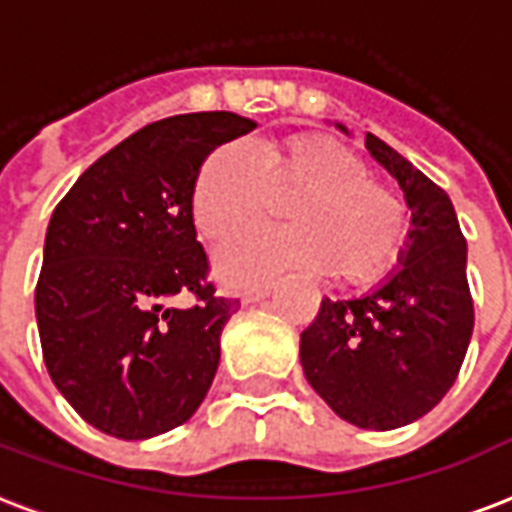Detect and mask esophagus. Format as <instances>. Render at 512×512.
I'll use <instances>...</instances> for the list:
<instances>
[{"label":"esophagus","instance_id":"1","mask_svg":"<svg viewBox=\"0 0 512 512\" xmlns=\"http://www.w3.org/2000/svg\"><path fill=\"white\" fill-rule=\"evenodd\" d=\"M271 290H273L271 282L255 284V287H249V290L241 292V300H244V303H257V300L268 298V295H271Z\"/></svg>","mask_w":512,"mask_h":512}]
</instances>
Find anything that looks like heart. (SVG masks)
<instances>
[{
	"instance_id": "1",
	"label": "heart",
	"mask_w": 512,
	"mask_h": 512,
	"mask_svg": "<svg viewBox=\"0 0 512 512\" xmlns=\"http://www.w3.org/2000/svg\"><path fill=\"white\" fill-rule=\"evenodd\" d=\"M357 152L325 134H287L247 152L222 144L198 166L190 190L195 228L212 244L263 220L271 195L287 228L252 230L217 257L228 284L244 287L287 268L333 273L341 282L381 279L405 247V209L389 187L368 177Z\"/></svg>"
}]
</instances>
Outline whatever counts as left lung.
<instances>
[{"mask_svg": "<svg viewBox=\"0 0 512 512\" xmlns=\"http://www.w3.org/2000/svg\"><path fill=\"white\" fill-rule=\"evenodd\" d=\"M365 147L403 187L413 228L400 265L376 290L351 300L322 298L300 333V365L343 421L384 432L421 419L446 397L475 314L467 241L448 193L378 136H365Z\"/></svg>", "mask_w": 512, "mask_h": 512, "instance_id": "1", "label": "left lung"}]
</instances>
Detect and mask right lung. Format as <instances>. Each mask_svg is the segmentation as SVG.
I'll use <instances>...</instances> for the list:
<instances>
[{
  "label": "right lung",
  "instance_id": "add662e5",
  "mask_svg": "<svg viewBox=\"0 0 512 512\" xmlns=\"http://www.w3.org/2000/svg\"><path fill=\"white\" fill-rule=\"evenodd\" d=\"M255 126L233 112L150 123L88 166L50 217L34 292L42 357L66 403L112 438L185 424L212 386L239 300L206 279L190 190L209 152ZM185 294L193 307L173 303Z\"/></svg>",
  "mask_w": 512,
  "mask_h": 512
}]
</instances>
